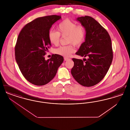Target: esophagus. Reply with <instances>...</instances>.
Wrapping results in <instances>:
<instances>
[{"mask_svg":"<svg viewBox=\"0 0 130 130\" xmlns=\"http://www.w3.org/2000/svg\"><path fill=\"white\" fill-rule=\"evenodd\" d=\"M70 59H71L70 58H68V57H64V60H65V61H68V60H70Z\"/></svg>","mask_w":130,"mask_h":130,"instance_id":"34e87169","label":"esophagus"}]
</instances>
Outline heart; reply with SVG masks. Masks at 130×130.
Segmentation results:
<instances>
[{
	"instance_id": "1",
	"label": "heart",
	"mask_w": 130,
	"mask_h": 130,
	"mask_svg": "<svg viewBox=\"0 0 130 130\" xmlns=\"http://www.w3.org/2000/svg\"><path fill=\"white\" fill-rule=\"evenodd\" d=\"M58 32L50 30L48 37L50 42L57 45L60 41V35L62 37L67 36V43L73 44L75 46H79L83 42L85 37V31L82 25L76 24L69 19H66L58 26ZM74 52V48L72 45L60 46L54 50V53L59 56L68 57Z\"/></svg>"
}]
</instances>
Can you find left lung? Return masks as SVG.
Instances as JSON below:
<instances>
[{
    "mask_svg": "<svg viewBox=\"0 0 130 130\" xmlns=\"http://www.w3.org/2000/svg\"><path fill=\"white\" fill-rule=\"evenodd\" d=\"M76 20L84 27L86 37L76 55L88 59L83 58V61L73 58L74 66L71 74L81 85L93 86L102 80L111 65L113 58L111 39L107 31L93 18L81 17Z\"/></svg>",
    "mask_w": 130,
    "mask_h": 130,
    "instance_id": "1",
    "label": "left lung"
}]
</instances>
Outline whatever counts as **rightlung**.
Instances as JSON below:
<instances>
[{
	"label": "right lung",
	"instance_id": "obj_1",
	"mask_svg": "<svg viewBox=\"0 0 130 130\" xmlns=\"http://www.w3.org/2000/svg\"><path fill=\"white\" fill-rule=\"evenodd\" d=\"M61 18L57 15L38 18L25 25L19 34L15 46V60L22 74L32 84L48 83L63 62V56L56 54L47 60L44 57L51 46L50 30Z\"/></svg>",
	"mask_w": 130,
	"mask_h": 130
}]
</instances>
